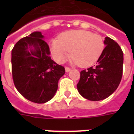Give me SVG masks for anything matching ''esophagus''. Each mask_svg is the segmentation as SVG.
<instances>
[{
    "mask_svg": "<svg viewBox=\"0 0 134 134\" xmlns=\"http://www.w3.org/2000/svg\"><path fill=\"white\" fill-rule=\"evenodd\" d=\"M70 70H71V68H69V67H65V71H66V72H69Z\"/></svg>",
    "mask_w": 134,
    "mask_h": 134,
    "instance_id": "esophagus-1",
    "label": "esophagus"
}]
</instances>
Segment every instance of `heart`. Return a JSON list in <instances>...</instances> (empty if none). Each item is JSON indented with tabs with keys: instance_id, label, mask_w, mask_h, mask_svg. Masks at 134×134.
<instances>
[{
	"instance_id": "1",
	"label": "heart",
	"mask_w": 134,
	"mask_h": 134,
	"mask_svg": "<svg viewBox=\"0 0 134 134\" xmlns=\"http://www.w3.org/2000/svg\"><path fill=\"white\" fill-rule=\"evenodd\" d=\"M104 47L102 37L87 30L64 32L58 40H54L51 43V51L57 62L63 63L71 51L72 62L81 67H88L95 63Z\"/></svg>"
}]
</instances>
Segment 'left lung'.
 <instances>
[{"instance_id": "1", "label": "left lung", "mask_w": 134, "mask_h": 134, "mask_svg": "<svg viewBox=\"0 0 134 134\" xmlns=\"http://www.w3.org/2000/svg\"><path fill=\"white\" fill-rule=\"evenodd\" d=\"M105 48L97 65L80 72L77 89L80 94L90 101L104 99L114 92L122 77L123 52L113 40L106 37Z\"/></svg>"}]
</instances>
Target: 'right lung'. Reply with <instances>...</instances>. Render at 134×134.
<instances>
[{
	"label": "right lung",
	"instance_id": "add662e5",
	"mask_svg": "<svg viewBox=\"0 0 134 134\" xmlns=\"http://www.w3.org/2000/svg\"><path fill=\"white\" fill-rule=\"evenodd\" d=\"M43 38L41 32H32L18 41L12 50L14 84L23 97L37 104L53 97L65 73V67L51 58L49 46Z\"/></svg>",
	"mask_w": 134,
	"mask_h": 134
}]
</instances>
